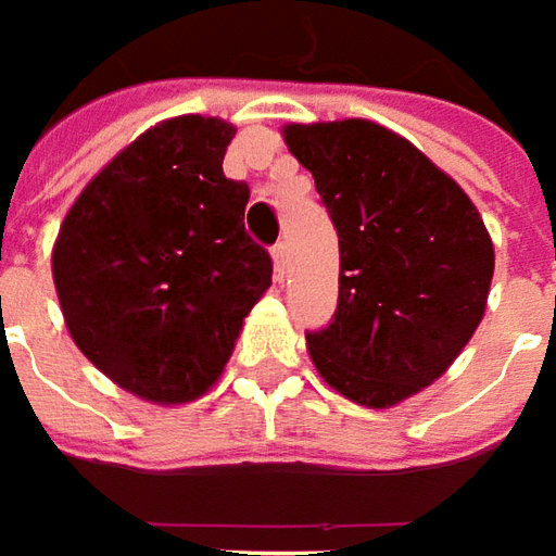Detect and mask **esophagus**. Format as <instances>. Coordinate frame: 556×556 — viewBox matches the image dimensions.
Returning a JSON list of instances; mask_svg holds the SVG:
<instances>
[{"label":"esophagus","mask_w":556,"mask_h":556,"mask_svg":"<svg viewBox=\"0 0 556 556\" xmlns=\"http://www.w3.org/2000/svg\"><path fill=\"white\" fill-rule=\"evenodd\" d=\"M271 263H275V278L281 281V278H285V263H287V245H285V242L271 245Z\"/></svg>","instance_id":"esophagus-1"}]
</instances>
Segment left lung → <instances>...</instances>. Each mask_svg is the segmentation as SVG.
Here are the masks:
<instances>
[{
  "mask_svg": "<svg viewBox=\"0 0 556 556\" xmlns=\"http://www.w3.org/2000/svg\"><path fill=\"white\" fill-rule=\"evenodd\" d=\"M338 230L334 320L308 353L334 392L386 410L443 377L485 317L494 242L448 173L368 119L285 125Z\"/></svg>",
  "mask_w": 556,
  "mask_h": 556,
  "instance_id": "8db88e82",
  "label": "left lung"
}]
</instances>
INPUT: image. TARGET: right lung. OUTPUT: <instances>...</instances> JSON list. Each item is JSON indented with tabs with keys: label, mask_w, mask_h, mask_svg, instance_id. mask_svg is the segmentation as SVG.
Masks as SVG:
<instances>
[{
	"label": "right lung",
	"mask_w": 556,
	"mask_h": 556,
	"mask_svg": "<svg viewBox=\"0 0 556 556\" xmlns=\"http://www.w3.org/2000/svg\"><path fill=\"white\" fill-rule=\"evenodd\" d=\"M236 128L176 116L92 176L53 245L62 317L86 359L152 404L218 383L271 257L245 233V182L224 176Z\"/></svg>",
	"instance_id": "add662e5"
}]
</instances>
